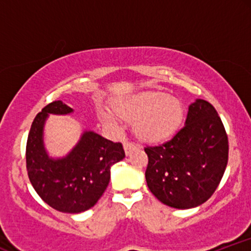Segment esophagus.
<instances>
[{
  "instance_id": "1",
  "label": "esophagus",
  "mask_w": 251,
  "mask_h": 251,
  "mask_svg": "<svg viewBox=\"0 0 251 251\" xmlns=\"http://www.w3.org/2000/svg\"><path fill=\"white\" fill-rule=\"evenodd\" d=\"M124 149H125V153L129 155L132 153V152L134 151V150L139 149V146L135 145V144L133 143H129V142H125V144H124Z\"/></svg>"
}]
</instances>
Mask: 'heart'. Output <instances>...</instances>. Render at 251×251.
Wrapping results in <instances>:
<instances>
[{
	"mask_svg": "<svg viewBox=\"0 0 251 251\" xmlns=\"http://www.w3.org/2000/svg\"><path fill=\"white\" fill-rule=\"evenodd\" d=\"M114 111L126 122H134V132L140 139L158 143L177 131L184 117L181 102L168 93L150 91L114 102ZM102 122L114 125L116 120L107 112L100 113Z\"/></svg>",
	"mask_w": 251,
	"mask_h": 251,
	"instance_id": "b5f03b06",
	"label": "heart"
}]
</instances>
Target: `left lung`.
<instances>
[{
    "label": "left lung",
    "mask_w": 251,
    "mask_h": 251,
    "mask_svg": "<svg viewBox=\"0 0 251 251\" xmlns=\"http://www.w3.org/2000/svg\"><path fill=\"white\" fill-rule=\"evenodd\" d=\"M145 150L150 191L176 209H191L211 197L227 164V135L211 103L197 99L189 106L185 126L169 142Z\"/></svg>",
    "instance_id": "8db88e82"
}]
</instances>
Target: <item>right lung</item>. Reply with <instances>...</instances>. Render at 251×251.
I'll return each instance as SVG.
<instances>
[{"instance_id": "right-lung-1", "label": "right lung", "mask_w": 251, "mask_h": 251, "mask_svg": "<svg viewBox=\"0 0 251 251\" xmlns=\"http://www.w3.org/2000/svg\"><path fill=\"white\" fill-rule=\"evenodd\" d=\"M61 100L48 103L36 114L28 134L25 163L37 195L53 209L79 214L96 205L111 178V166L125 158L122 143H113L93 131H85L66 157H50L43 144L48 114H70Z\"/></svg>"}]
</instances>
